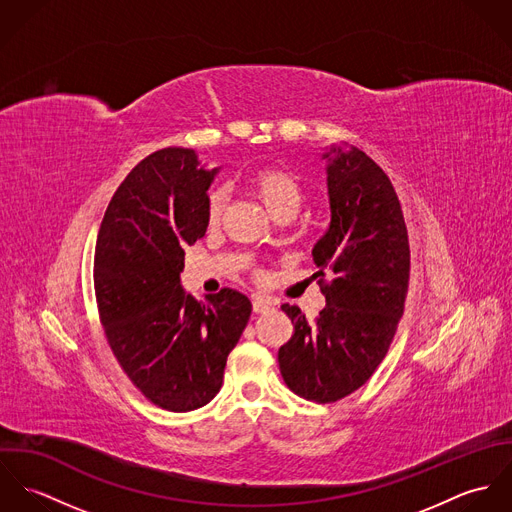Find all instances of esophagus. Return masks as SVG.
Listing matches in <instances>:
<instances>
[{"mask_svg": "<svg viewBox=\"0 0 512 512\" xmlns=\"http://www.w3.org/2000/svg\"><path fill=\"white\" fill-rule=\"evenodd\" d=\"M252 309H254V313H266V311H270L272 309V303L266 299V297H254L252 299Z\"/></svg>", "mask_w": 512, "mask_h": 512, "instance_id": "1", "label": "esophagus"}]
</instances>
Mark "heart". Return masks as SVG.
Masks as SVG:
<instances>
[{
  "instance_id": "b5f03b06",
  "label": "heart",
  "mask_w": 512,
  "mask_h": 512,
  "mask_svg": "<svg viewBox=\"0 0 512 512\" xmlns=\"http://www.w3.org/2000/svg\"><path fill=\"white\" fill-rule=\"evenodd\" d=\"M248 191L264 205L272 219H282L299 211L303 203V187L290 171L282 167H266L252 173L246 181ZM224 191L215 189L207 201V220L209 224H219L224 209Z\"/></svg>"
}]
</instances>
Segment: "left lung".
<instances>
[{
	"instance_id": "left-lung-1",
	"label": "left lung",
	"mask_w": 512,
	"mask_h": 512,
	"mask_svg": "<svg viewBox=\"0 0 512 512\" xmlns=\"http://www.w3.org/2000/svg\"><path fill=\"white\" fill-rule=\"evenodd\" d=\"M323 159L331 222L311 256L327 305L311 323L282 305L293 335L278 363L292 392L329 404L359 390L386 357L404 313L410 244L398 195L365 151L331 146Z\"/></svg>"
}]
</instances>
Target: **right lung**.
I'll return each mask as SVG.
<instances>
[{
    "instance_id": "1",
    "label": "right lung",
    "mask_w": 512,
    "mask_h": 512,
    "mask_svg": "<svg viewBox=\"0 0 512 512\" xmlns=\"http://www.w3.org/2000/svg\"><path fill=\"white\" fill-rule=\"evenodd\" d=\"M217 173L193 149L147 155L114 193L96 240L94 292L108 345L134 386L169 412L197 410L219 394L252 313L236 290L199 303L181 288L185 248L209 226Z\"/></svg>"
}]
</instances>
